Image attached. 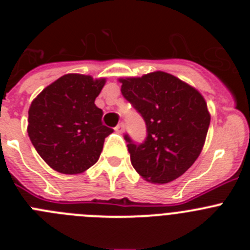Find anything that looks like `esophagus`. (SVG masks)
Masks as SVG:
<instances>
[{
  "label": "esophagus",
  "mask_w": 250,
  "mask_h": 250,
  "mask_svg": "<svg viewBox=\"0 0 250 250\" xmlns=\"http://www.w3.org/2000/svg\"><path fill=\"white\" fill-rule=\"evenodd\" d=\"M124 130H125V124H124V123H120L118 126L115 127V131L118 132V134H123Z\"/></svg>",
  "instance_id": "obj_1"
}]
</instances>
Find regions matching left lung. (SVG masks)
Here are the masks:
<instances>
[{
  "label": "left lung",
  "mask_w": 250,
  "mask_h": 250,
  "mask_svg": "<svg viewBox=\"0 0 250 250\" xmlns=\"http://www.w3.org/2000/svg\"><path fill=\"white\" fill-rule=\"evenodd\" d=\"M119 81L123 96L146 124L143 144L124 136L132 167L146 182H173L194 164L204 146L210 124L204 98L193 86L163 71Z\"/></svg>",
  "instance_id": "1"
}]
</instances>
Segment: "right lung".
<instances>
[{
	"instance_id": "right-lung-1",
	"label": "right lung",
	"mask_w": 250,
	"mask_h": 250,
	"mask_svg": "<svg viewBox=\"0 0 250 250\" xmlns=\"http://www.w3.org/2000/svg\"><path fill=\"white\" fill-rule=\"evenodd\" d=\"M106 79L67 74L37 95L28 109L27 132L39 155L61 174H80L99 160L106 136L95 105Z\"/></svg>"
}]
</instances>
